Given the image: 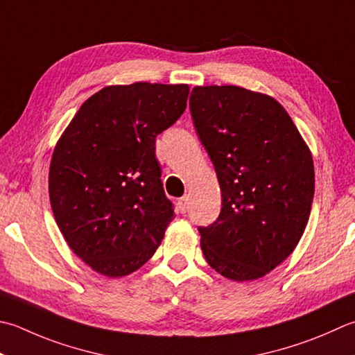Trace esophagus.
Returning <instances> with one entry per match:
<instances>
[{"label": "esophagus", "mask_w": 355, "mask_h": 355, "mask_svg": "<svg viewBox=\"0 0 355 355\" xmlns=\"http://www.w3.org/2000/svg\"><path fill=\"white\" fill-rule=\"evenodd\" d=\"M178 211L182 212V214H186L187 212V209H189V197L187 196H184V197H182L178 200Z\"/></svg>", "instance_id": "1"}]
</instances>
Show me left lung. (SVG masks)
Here are the masks:
<instances>
[{
	"instance_id": "left-lung-1",
	"label": "left lung",
	"mask_w": 355,
	"mask_h": 355,
	"mask_svg": "<svg viewBox=\"0 0 355 355\" xmlns=\"http://www.w3.org/2000/svg\"><path fill=\"white\" fill-rule=\"evenodd\" d=\"M189 107L221 189V212L198 227L201 251L229 280L265 277L293 254L314 198V162L272 96L239 86H197Z\"/></svg>"
}]
</instances>
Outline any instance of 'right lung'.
Returning a JSON list of instances; mask_svg holds the SVG:
<instances>
[{"mask_svg": "<svg viewBox=\"0 0 355 355\" xmlns=\"http://www.w3.org/2000/svg\"><path fill=\"white\" fill-rule=\"evenodd\" d=\"M189 86H107L81 104L55 146L49 198L75 255L109 279L140 269L173 215L155 138L186 109Z\"/></svg>", "mask_w": 355, "mask_h": 355, "instance_id": "1", "label": "right lung"}]
</instances>
